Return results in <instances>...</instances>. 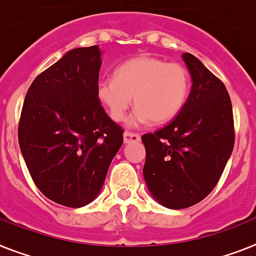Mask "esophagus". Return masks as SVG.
<instances>
[{
	"mask_svg": "<svg viewBox=\"0 0 256 256\" xmlns=\"http://www.w3.org/2000/svg\"><path fill=\"white\" fill-rule=\"evenodd\" d=\"M140 134H137V133L133 132H124V144H133L137 142V141H140Z\"/></svg>",
	"mask_w": 256,
	"mask_h": 256,
	"instance_id": "esophagus-1",
	"label": "esophagus"
}]
</instances>
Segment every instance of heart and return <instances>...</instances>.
Wrapping results in <instances>:
<instances>
[{
    "instance_id": "heart-1",
    "label": "heart",
    "mask_w": 256,
    "mask_h": 256,
    "mask_svg": "<svg viewBox=\"0 0 256 256\" xmlns=\"http://www.w3.org/2000/svg\"><path fill=\"white\" fill-rule=\"evenodd\" d=\"M191 77L178 62L138 56L116 68L112 78L96 84V98L114 122H122L130 103L137 108L132 126L153 122L164 124L178 116L188 99Z\"/></svg>"
}]
</instances>
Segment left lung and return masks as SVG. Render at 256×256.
<instances>
[{
    "mask_svg": "<svg viewBox=\"0 0 256 256\" xmlns=\"http://www.w3.org/2000/svg\"><path fill=\"white\" fill-rule=\"evenodd\" d=\"M182 58L192 78L184 107L170 124L141 137L148 188L170 209L188 208L206 199L234 148L233 108L226 88L194 54H183Z\"/></svg>",
    "mask_w": 256,
    "mask_h": 256,
    "instance_id": "8db88e82",
    "label": "left lung"
}]
</instances>
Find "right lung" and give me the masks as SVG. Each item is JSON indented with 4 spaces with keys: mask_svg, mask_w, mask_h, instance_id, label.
I'll return each instance as SVG.
<instances>
[{
    "mask_svg": "<svg viewBox=\"0 0 256 256\" xmlns=\"http://www.w3.org/2000/svg\"><path fill=\"white\" fill-rule=\"evenodd\" d=\"M100 54L98 46L69 50L34 80L20 112L19 148L34 183L69 208L98 196L123 144L96 98Z\"/></svg>",
    "mask_w": 256,
    "mask_h": 256,
    "instance_id": "1",
    "label": "right lung"
}]
</instances>
